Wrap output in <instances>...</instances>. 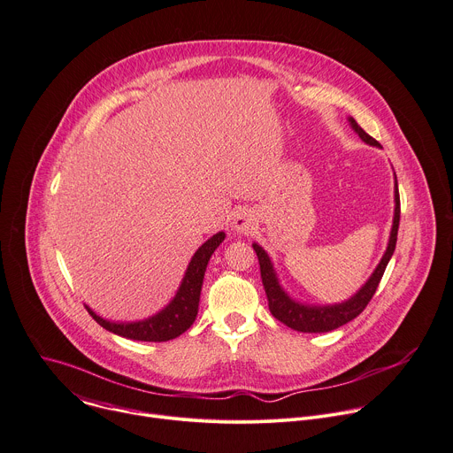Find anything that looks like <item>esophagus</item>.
<instances>
[{
	"label": "esophagus",
	"mask_w": 453,
	"mask_h": 453,
	"mask_svg": "<svg viewBox=\"0 0 453 453\" xmlns=\"http://www.w3.org/2000/svg\"><path fill=\"white\" fill-rule=\"evenodd\" d=\"M257 226V218L252 211H239L234 219H232V228L237 234H250L252 230H256Z\"/></svg>",
	"instance_id": "1"
}]
</instances>
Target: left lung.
Returning <instances> with one entry per match:
<instances>
[{"mask_svg": "<svg viewBox=\"0 0 453 453\" xmlns=\"http://www.w3.org/2000/svg\"><path fill=\"white\" fill-rule=\"evenodd\" d=\"M347 120H349L350 129H353L365 143L381 147L372 136H369L358 126V122L353 117H349ZM397 228H399V192H397V180L394 174V218H392V228H390L387 250H385L381 261L378 263V266L374 268V272L371 273L367 282L353 296L343 300V303L324 304V306L298 303V300H295L291 295H288V291L282 288V284L279 280V275L275 272V266H273L268 252L259 242H254L252 246H254L257 259H259L261 279H263V286H265V291L268 296V306H270L272 315L277 320H280L282 324H286L288 327L300 331V333H329V331L350 322L353 319H357L365 310L372 295L376 293V288H378V284L385 273V268L394 254L395 241H397Z\"/></svg>", "mask_w": 453, "mask_h": 453, "instance_id": "left-lung-1", "label": "left lung"}]
</instances>
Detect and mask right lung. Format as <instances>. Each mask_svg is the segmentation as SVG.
<instances>
[{
    "mask_svg": "<svg viewBox=\"0 0 453 453\" xmlns=\"http://www.w3.org/2000/svg\"><path fill=\"white\" fill-rule=\"evenodd\" d=\"M225 237H226L225 232H218L196 250V254L192 256L185 270V275L181 279V284L176 295L162 311L155 313L153 317H147L143 320H134V322H115L96 315L89 306H86L88 313L96 320V324H100L110 333H115L129 340L167 342L180 336L196 320L201 286H203L207 265L212 254L216 252V248L225 241Z\"/></svg>",
    "mask_w": 453,
    "mask_h": 453,
    "instance_id": "obj_1",
    "label": "right lung"
}]
</instances>
